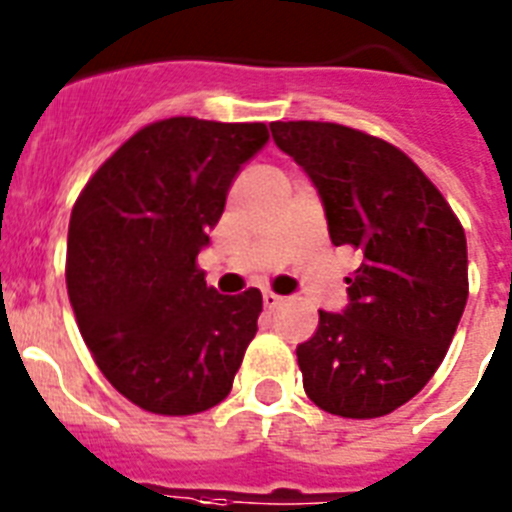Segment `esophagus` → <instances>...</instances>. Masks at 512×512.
Here are the masks:
<instances>
[{"label":"esophagus","instance_id":"34e87169","mask_svg":"<svg viewBox=\"0 0 512 512\" xmlns=\"http://www.w3.org/2000/svg\"><path fill=\"white\" fill-rule=\"evenodd\" d=\"M284 302H287V299L279 297V294L264 292V307H266V309H279Z\"/></svg>","mask_w":512,"mask_h":512}]
</instances>
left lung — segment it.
Here are the masks:
<instances>
[{"label":"left lung","mask_w":512,"mask_h":512,"mask_svg":"<svg viewBox=\"0 0 512 512\" xmlns=\"http://www.w3.org/2000/svg\"><path fill=\"white\" fill-rule=\"evenodd\" d=\"M281 152L312 177L330 241L353 248L350 304L320 312L297 348L304 393L342 419H378L437 373L467 304V238L439 187L401 149L332 121H274Z\"/></svg>","instance_id":"1"}]
</instances>
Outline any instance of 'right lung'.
I'll use <instances>...</instances> for the list:
<instances>
[{
  "mask_svg": "<svg viewBox=\"0 0 512 512\" xmlns=\"http://www.w3.org/2000/svg\"><path fill=\"white\" fill-rule=\"evenodd\" d=\"M266 139L261 121H154L75 200L65 256L75 322L106 381L149 414L218 406L259 330V289L223 297L205 284L198 253Z\"/></svg>",
  "mask_w": 512,
  "mask_h": 512,
  "instance_id": "add662e5",
  "label": "right lung"
}]
</instances>
